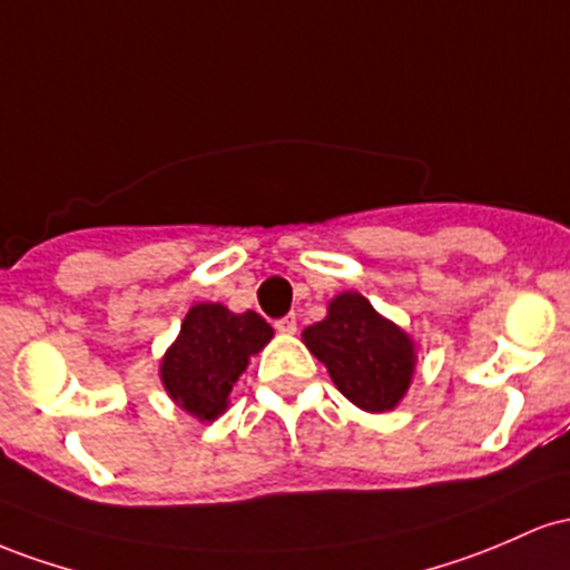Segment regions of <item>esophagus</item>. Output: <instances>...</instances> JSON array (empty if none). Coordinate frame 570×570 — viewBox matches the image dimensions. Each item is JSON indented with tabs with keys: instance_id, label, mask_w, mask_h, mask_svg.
Here are the masks:
<instances>
[{
	"instance_id": "34e87169",
	"label": "esophagus",
	"mask_w": 570,
	"mask_h": 570,
	"mask_svg": "<svg viewBox=\"0 0 570 570\" xmlns=\"http://www.w3.org/2000/svg\"><path fill=\"white\" fill-rule=\"evenodd\" d=\"M274 328H277L279 334H296V317L287 315L283 320H277V323H274Z\"/></svg>"
}]
</instances>
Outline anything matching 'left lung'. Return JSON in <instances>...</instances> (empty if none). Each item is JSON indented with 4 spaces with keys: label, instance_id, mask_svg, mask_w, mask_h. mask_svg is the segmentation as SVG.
<instances>
[{
    "label": "left lung",
    "instance_id": "8db88e82",
    "mask_svg": "<svg viewBox=\"0 0 570 570\" xmlns=\"http://www.w3.org/2000/svg\"><path fill=\"white\" fill-rule=\"evenodd\" d=\"M302 336L344 399L363 412H390L412 385L414 342L361 293H338L325 320L304 328Z\"/></svg>",
    "mask_w": 570,
    "mask_h": 570
}]
</instances>
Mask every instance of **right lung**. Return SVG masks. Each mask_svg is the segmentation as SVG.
Instances as JSON below:
<instances>
[{
    "instance_id": "right-lung-1",
    "label": "right lung",
    "mask_w": 570,
    "mask_h": 570,
    "mask_svg": "<svg viewBox=\"0 0 570 570\" xmlns=\"http://www.w3.org/2000/svg\"><path fill=\"white\" fill-rule=\"evenodd\" d=\"M274 336L258 312H236L223 304L190 306L180 336L166 350L161 382L177 406L202 423H213L228 409V393L250 357Z\"/></svg>"
}]
</instances>
